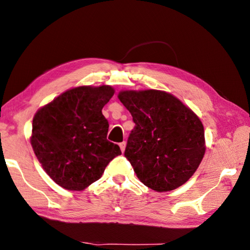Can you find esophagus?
<instances>
[{
    "instance_id": "esophagus-1",
    "label": "esophagus",
    "mask_w": 250,
    "mask_h": 250,
    "mask_svg": "<svg viewBox=\"0 0 250 250\" xmlns=\"http://www.w3.org/2000/svg\"><path fill=\"white\" fill-rule=\"evenodd\" d=\"M119 146H120V149H121V151H122V152H125V142L124 141V142H121V143H119Z\"/></svg>"
}]
</instances>
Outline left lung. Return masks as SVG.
Here are the masks:
<instances>
[{
    "label": "left lung",
    "mask_w": 250,
    "mask_h": 250,
    "mask_svg": "<svg viewBox=\"0 0 250 250\" xmlns=\"http://www.w3.org/2000/svg\"><path fill=\"white\" fill-rule=\"evenodd\" d=\"M118 98L135 126L125 156L143 184L172 191L189 180L205 153L204 126L191 109L161 90H122Z\"/></svg>",
    "instance_id": "1"
}]
</instances>
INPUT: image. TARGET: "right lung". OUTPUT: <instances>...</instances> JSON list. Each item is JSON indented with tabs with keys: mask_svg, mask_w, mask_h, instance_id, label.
<instances>
[{
	"mask_svg": "<svg viewBox=\"0 0 250 250\" xmlns=\"http://www.w3.org/2000/svg\"><path fill=\"white\" fill-rule=\"evenodd\" d=\"M111 86L69 89L42 107L33 119L31 145L45 172L68 191H83L99 180L110 161L121 154L107 140L103 115Z\"/></svg>",
	"mask_w": 250,
	"mask_h": 250,
	"instance_id": "obj_1",
	"label": "right lung"
}]
</instances>
